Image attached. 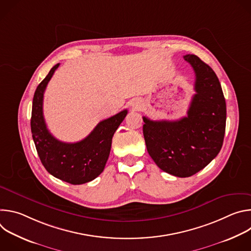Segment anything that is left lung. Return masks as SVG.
<instances>
[{
    "label": "left lung",
    "instance_id": "8db88e82",
    "mask_svg": "<svg viewBox=\"0 0 251 251\" xmlns=\"http://www.w3.org/2000/svg\"><path fill=\"white\" fill-rule=\"evenodd\" d=\"M196 75L188 116L176 121L143 117L149 155L164 172L180 177L195 175L220 153L226 132V104L214 71L195 54L184 55Z\"/></svg>",
    "mask_w": 251,
    "mask_h": 251
}]
</instances>
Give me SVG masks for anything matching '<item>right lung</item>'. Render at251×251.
Masks as SVG:
<instances>
[{
  "label": "right lung",
  "mask_w": 251,
  "mask_h": 251,
  "mask_svg": "<svg viewBox=\"0 0 251 251\" xmlns=\"http://www.w3.org/2000/svg\"><path fill=\"white\" fill-rule=\"evenodd\" d=\"M59 66L55 64L35 89L32 99L30 129L39 157L46 170L59 180L81 185L97 177L108 160L112 137L126 117L127 109L99 122L93 131L76 143H64L49 131L43 111L44 93Z\"/></svg>",
  "instance_id": "1"
}]
</instances>
